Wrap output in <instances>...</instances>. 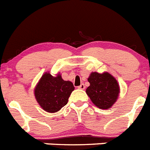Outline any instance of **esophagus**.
<instances>
[{
    "instance_id": "esophagus-1",
    "label": "esophagus",
    "mask_w": 150,
    "mask_h": 150,
    "mask_svg": "<svg viewBox=\"0 0 150 150\" xmlns=\"http://www.w3.org/2000/svg\"><path fill=\"white\" fill-rule=\"evenodd\" d=\"M78 89H85V86H84V84H81V85L78 86Z\"/></svg>"
}]
</instances>
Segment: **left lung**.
<instances>
[{
  "mask_svg": "<svg viewBox=\"0 0 150 150\" xmlns=\"http://www.w3.org/2000/svg\"><path fill=\"white\" fill-rule=\"evenodd\" d=\"M90 83L86 93L95 105L100 109L110 108L117 101L120 89L117 81L108 72L91 73L88 78Z\"/></svg>",
  "mask_w": 150,
  "mask_h": 150,
  "instance_id": "1",
  "label": "left lung"
}]
</instances>
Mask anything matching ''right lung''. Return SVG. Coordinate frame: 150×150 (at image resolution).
<instances>
[{
    "mask_svg": "<svg viewBox=\"0 0 150 150\" xmlns=\"http://www.w3.org/2000/svg\"><path fill=\"white\" fill-rule=\"evenodd\" d=\"M74 90V84L63 80L61 74L53 76L49 73H45L35 86L34 93L38 103L45 112L54 113L67 104Z\"/></svg>",
    "mask_w": 150,
    "mask_h": 150,
    "instance_id": "obj_1",
    "label": "right lung"
}]
</instances>
